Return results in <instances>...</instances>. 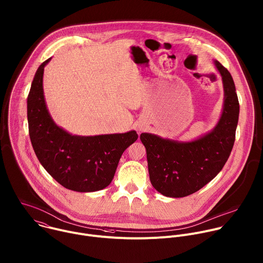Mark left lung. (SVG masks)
<instances>
[{
  "mask_svg": "<svg viewBox=\"0 0 263 263\" xmlns=\"http://www.w3.org/2000/svg\"><path fill=\"white\" fill-rule=\"evenodd\" d=\"M214 64L222 76L224 103L212 131L192 141L162 138L152 133L140 135L146 149L151 183L164 196L180 198L200 190L222 170L232 151L239 115L238 99L229 71L218 61Z\"/></svg>",
  "mask_w": 263,
  "mask_h": 263,
  "instance_id": "8db88e82",
  "label": "left lung"
}]
</instances>
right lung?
I'll use <instances>...</instances> for the list:
<instances>
[{
	"mask_svg": "<svg viewBox=\"0 0 263 263\" xmlns=\"http://www.w3.org/2000/svg\"><path fill=\"white\" fill-rule=\"evenodd\" d=\"M43 62L35 76L28 96L29 134L35 154L50 176L66 189L95 192L112 181L125 149L138 135L126 133L95 136L72 135L59 127L50 117L43 93Z\"/></svg>",
	"mask_w": 263,
	"mask_h": 263,
	"instance_id": "obj_1",
	"label": "right lung"
}]
</instances>
